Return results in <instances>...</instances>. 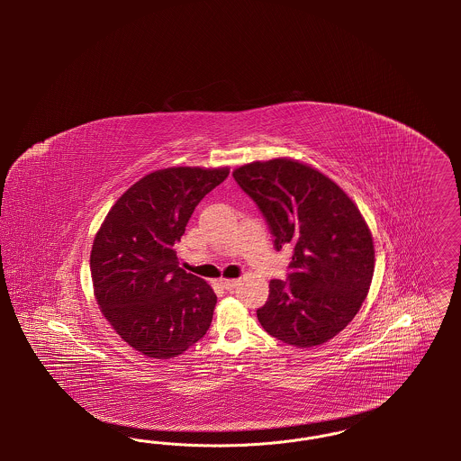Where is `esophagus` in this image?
I'll return each instance as SVG.
<instances>
[{"instance_id":"esophagus-1","label":"esophagus","mask_w":461,"mask_h":461,"mask_svg":"<svg viewBox=\"0 0 461 461\" xmlns=\"http://www.w3.org/2000/svg\"><path fill=\"white\" fill-rule=\"evenodd\" d=\"M220 285L224 290H233L235 286L239 285V280H230V278H221Z\"/></svg>"}]
</instances>
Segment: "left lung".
<instances>
[{"label":"left lung","mask_w":461,"mask_h":461,"mask_svg":"<svg viewBox=\"0 0 461 461\" xmlns=\"http://www.w3.org/2000/svg\"><path fill=\"white\" fill-rule=\"evenodd\" d=\"M233 177L261 209L276 249L294 245L288 282L271 280L258 309L261 327L294 348L329 342L372 285L375 247L363 214L333 179L301 160H256Z\"/></svg>","instance_id":"left-lung-1"}]
</instances>
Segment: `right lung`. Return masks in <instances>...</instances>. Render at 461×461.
Here are the masks:
<instances>
[{
	"label": "right lung",
	"instance_id": "add662e5",
	"mask_svg": "<svg viewBox=\"0 0 461 461\" xmlns=\"http://www.w3.org/2000/svg\"><path fill=\"white\" fill-rule=\"evenodd\" d=\"M228 175V167L157 169L117 198L98 228L89 256L95 299L134 351L171 359L211 327L218 297L179 267L176 243L198 202Z\"/></svg>",
	"mask_w": 461,
	"mask_h": 461
}]
</instances>
